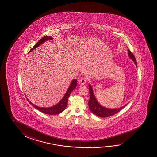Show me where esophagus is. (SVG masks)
Masks as SVG:
<instances>
[{
	"label": "esophagus",
	"mask_w": 157,
	"mask_h": 157,
	"mask_svg": "<svg viewBox=\"0 0 157 157\" xmlns=\"http://www.w3.org/2000/svg\"><path fill=\"white\" fill-rule=\"evenodd\" d=\"M86 79L85 78H82L79 80V83L81 85H84L86 84Z\"/></svg>",
	"instance_id": "34e87169"
}]
</instances>
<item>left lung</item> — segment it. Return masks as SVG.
Masks as SVG:
<instances>
[{
  "label": "left lung",
  "mask_w": 157,
  "mask_h": 157,
  "mask_svg": "<svg viewBox=\"0 0 157 157\" xmlns=\"http://www.w3.org/2000/svg\"><path fill=\"white\" fill-rule=\"evenodd\" d=\"M128 54L129 55L130 58L132 59L136 65L137 66V62L136 60L135 57L132 53V52H131V51L129 49H128ZM88 86H89V92L90 94V99L88 101V106H89L90 111L97 116L101 117H109L112 115H114V114L117 113L127 105H125L124 106L118 108V109H112L103 107L98 102V101L95 99L91 86L90 85H89Z\"/></svg>",
  "instance_id": "8db88e82"
}]
</instances>
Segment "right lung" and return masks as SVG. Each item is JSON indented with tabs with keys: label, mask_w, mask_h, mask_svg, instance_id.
Segmentation results:
<instances>
[{
	"label": "right lung",
	"mask_w": 157,
	"mask_h": 157,
	"mask_svg": "<svg viewBox=\"0 0 157 157\" xmlns=\"http://www.w3.org/2000/svg\"><path fill=\"white\" fill-rule=\"evenodd\" d=\"M52 40V37H43L41 38V39L37 42V43L30 50V51L28 52V53H29V52L33 51V50L35 49L37 47H38L39 45H41L42 43H44L45 41H50V40ZM77 79H75L72 80V82L71 84H70V86L69 88H68V90H67L66 93L65 94L62 100H61L58 104H57L56 105H54V106L52 107H37L36 105H34L33 103H32L27 98H27V101H29V102L33 107H34L35 108H36L37 109L42 112V113H43L48 114V115H51L60 114V113H62L63 111H64L65 109L67 107V102H68V98H69V96H70V95L71 94V92L74 90V89L75 88V87L77 86Z\"/></svg>",
	"instance_id": "obj_1"
}]
</instances>
